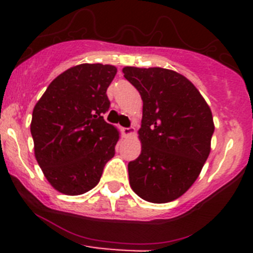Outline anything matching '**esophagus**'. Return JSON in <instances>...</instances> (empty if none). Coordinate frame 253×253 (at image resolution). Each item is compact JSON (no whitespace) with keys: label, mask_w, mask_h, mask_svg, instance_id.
<instances>
[{"label":"esophagus","mask_w":253,"mask_h":253,"mask_svg":"<svg viewBox=\"0 0 253 253\" xmlns=\"http://www.w3.org/2000/svg\"><path fill=\"white\" fill-rule=\"evenodd\" d=\"M134 133H135L134 128H123V135L124 137H131Z\"/></svg>","instance_id":"esophagus-1"}]
</instances>
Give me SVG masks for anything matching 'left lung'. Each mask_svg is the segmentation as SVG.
Returning a JSON list of instances; mask_svg holds the SVG:
<instances>
[{
  "label": "left lung",
  "instance_id": "1",
  "mask_svg": "<svg viewBox=\"0 0 253 253\" xmlns=\"http://www.w3.org/2000/svg\"><path fill=\"white\" fill-rule=\"evenodd\" d=\"M143 101L139 157L129 162V184L139 198L163 204L184 195L208 160L213 114L191 81L160 67H124Z\"/></svg>",
  "mask_w": 253,
  "mask_h": 253
}]
</instances>
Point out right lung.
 I'll list each match as a JSON object with an SVG mask.
<instances>
[{
  "label": "right lung",
  "instance_id": "obj_1",
  "mask_svg": "<svg viewBox=\"0 0 253 253\" xmlns=\"http://www.w3.org/2000/svg\"><path fill=\"white\" fill-rule=\"evenodd\" d=\"M118 69L82 63L55 77L35 104L30 131L34 154L49 184L64 195H81L99 184L120 138L104 120L106 90Z\"/></svg>",
  "mask_w": 253,
  "mask_h": 253
}]
</instances>
